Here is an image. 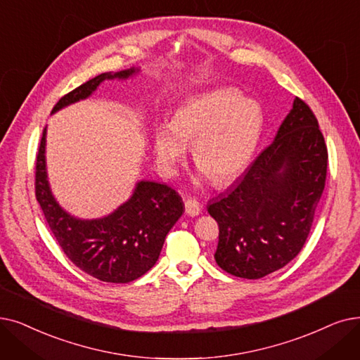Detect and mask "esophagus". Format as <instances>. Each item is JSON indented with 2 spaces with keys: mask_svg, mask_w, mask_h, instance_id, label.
<instances>
[{
  "mask_svg": "<svg viewBox=\"0 0 360 360\" xmlns=\"http://www.w3.org/2000/svg\"><path fill=\"white\" fill-rule=\"evenodd\" d=\"M201 212V205L195 200V198H186L185 200V213L194 217L198 216Z\"/></svg>",
  "mask_w": 360,
  "mask_h": 360,
  "instance_id": "obj_1",
  "label": "esophagus"
}]
</instances>
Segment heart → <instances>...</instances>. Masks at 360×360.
Returning a JSON list of instances; mask_svg holds the SVG:
<instances>
[{"label": "heart", "mask_w": 360, "mask_h": 360, "mask_svg": "<svg viewBox=\"0 0 360 360\" xmlns=\"http://www.w3.org/2000/svg\"><path fill=\"white\" fill-rule=\"evenodd\" d=\"M266 117L255 98H243L233 88H216L185 100L172 120L153 129L159 169L175 176L193 144V159L201 176L216 185L237 178L252 162L262 141Z\"/></svg>", "instance_id": "1"}]
</instances>
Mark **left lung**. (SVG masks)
<instances>
[{
  "label": "left lung",
  "mask_w": 360,
  "mask_h": 360,
  "mask_svg": "<svg viewBox=\"0 0 360 360\" xmlns=\"http://www.w3.org/2000/svg\"><path fill=\"white\" fill-rule=\"evenodd\" d=\"M328 151L318 120L297 98L274 143L209 201L219 225L214 260L233 276L259 279L303 248L323 193Z\"/></svg>",
  "instance_id": "left-lung-1"
}]
</instances>
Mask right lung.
Masks as SVG:
<instances>
[{"mask_svg": "<svg viewBox=\"0 0 360 360\" xmlns=\"http://www.w3.org/2000/svg\"><path fill=\"white\" fill-rule=\"evenodd\" d=\"M138 72V68H131L92 77L60 98L51 113L86 100L104 81H124ZM45 146L46 128L37 155L35 193L46 224L65 255L85 274L104 283L127 284L143 276L158 262L167 232L185 210L179 194L166 184L138 181L132 195L110 214L97 219L72 216L53 195Z\"/></svg>", "mask_w": 360, "mask_h": 360, "instance_id": "add662e5", "label": "right lung"}]
</instances>
